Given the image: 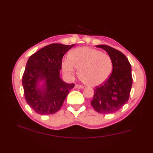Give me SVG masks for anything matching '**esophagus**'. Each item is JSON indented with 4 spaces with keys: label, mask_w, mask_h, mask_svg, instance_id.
<instances>
[{
    "label": "esophagus",
    "mask_w": 153,
    "mask_h": 153,
    "mask_svg": "<svg viewBox=\"0 0 153 153\" xmlns=\"http://www.w3.org/2000/svg\"><path fill=\"white\" fill-rule=\"evenodd\" d=\"M75 88H76V89H83V87L82 85H77V84H76V85H75Z\"/></svg>",
    "instance_id": "1"
}]
</instances>
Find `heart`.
<instances>
[{
	"label": "heart",
	"mask_w": 153,
	"mask_h": 153,
	"mask_svg": "<svg viewBox=\"0 0 153 153\" xmlns=\"http://www.w3.org/2000/svg\"><path fill=\"white\" fill-rule=\"evenodd\" d=\"M64 72L72 76L78 68V76L91 87L101 85L108 79L112 70V59L101 51L91 47H79L71 50L68 58L62 62Z\"/></svg>",
	"instance_id": "obj_1"
}]
</instances>
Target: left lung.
<instances>
[{
    "mask_svg": "<svg viewBox=\"0 0 153 153\" xmlns=\"http://www.w3.org/2000/svg\"><path fill=\"white\" fill-rule=\"evenodd\" d=\"M108 54L112 62V72L109 78L95 89L91 102L97 112L110 114L118 111L128 102L132 86L131 67L121 52L108 45H97Z\"/></svg>",
    "mask_w": 153,
    "mask_h": 153,
    "instance_id": "obj_1",
    "label": "left lung"
}]
</instances>
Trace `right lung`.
<instances>
[{
	"label": "right lung",
	"instance_id": "obj_1",
	"mask_svg": "<svg viewBox=\"0 0 153 153\" xmlns=\"http://www.w3.org/2000/svg\"><path fill=\"white\" fill-rule=\"evenodd\" d=\"M74 45L53 43L29 58L22 84L25 100L37 114L48 115L58 112L74 88V83H66L60 78V70L63 56ZM41 81L44 83L40 85Z\"/></svg>",
	"mask_w": 153,
	"mask_h": 153
}]
</instances>
